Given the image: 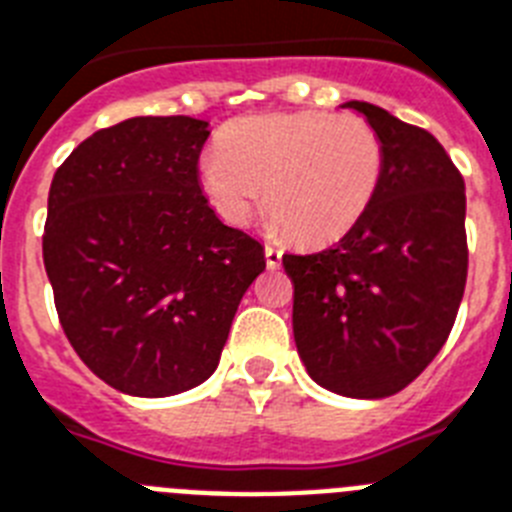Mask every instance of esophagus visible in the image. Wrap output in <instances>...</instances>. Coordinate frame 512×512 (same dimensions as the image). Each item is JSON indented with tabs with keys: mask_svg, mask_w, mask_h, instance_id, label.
<instances>
[{
	"mask_svg": "<svg viewBox=\"0 0 512 512\" xmlns=\"http://www.w3.org/2000/svg\"><path fill=\"white\" fill-rule=\"evenodd\" d=\"M281 257H283V252L278 247H265V263H268V268H273L276 270L278 265H281Z\"/></svg>",
	"mask_w": 512,
	"mask_h": 512,
	"instance_id": "esophagus-1",
	"label": "esophagus"
}]
</instances>
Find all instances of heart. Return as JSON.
<instances>
[{
  "instance_id": "heart-1",
  "label": "heart",
  "mask_w": 512,
  "mask_h": 512,
  "mask_svg": "<svg viewBox=\"0 0 512 512\" xmlns=\"http://www.w3.org/2000/svg\"><path fill=\"white\" fill-rule=\"evenodd\" d=\"M380 135L330 111L260 114L231 124L200 161V182L229 223L252 218L260 190L278 229L299 244H330L362 221L382 179Z\"/></svg>"
}]
</instances>
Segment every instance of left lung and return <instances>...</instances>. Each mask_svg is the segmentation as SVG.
<instances>
[{"instance_id": "obj_1", "label": "left lung", "mask_w": 512, "mask_h": 512, "mask_svg": "<svg viewBox=\"0 0 512 512\" xmlns=\"http://www.w3.org/2000/svg\"><path fill=\"white\" fill-rule=\"evenodd\" d=\"M380 135L377 195L349 234L283 255L294 341L309 377L346 398H388L448 341L468 273L466 184L435 137L367 101H346Z\"/></svg>"}]
</instances>
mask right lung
<instances>
[{
    "label": "right lung",
    "instance_id": "1",
    "mask_svg": "<svg viewBox=\"0 0 512 512\" xmlns=\"http://www.w3.org/2000/svg\"><path fill=\"white\" fill-rule=\"evenodd\" d=\"M208 122L132 117L77 145L54 174L44 265L59 322L93 375L163 398L218 367L263 244L203 195Z\"/></svg>",
    "mask_w": 512,
    "mask_h": 512
}]
</instances>
